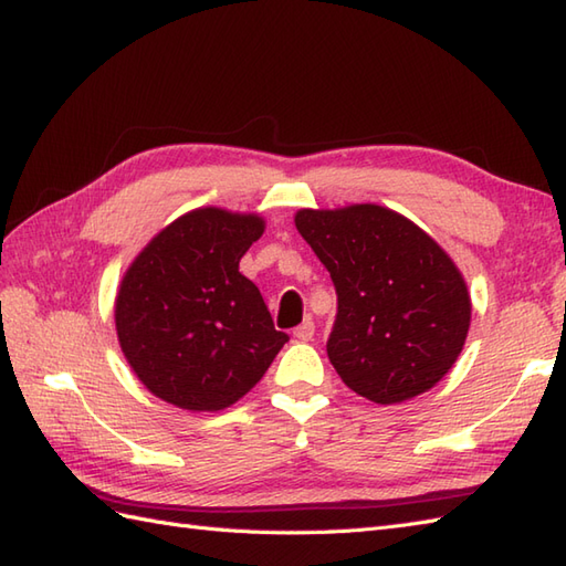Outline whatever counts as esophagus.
<instances>
[{
    "mask_svg": "<svg viewBox=\"0 0 566 566\" xmlns=\"http://www.w3.org/2000/svg\"><path fill=\"white\" fill-rule=\"evenodd\" d=\"M293 336L297 338V340H312L314 338V324L307 319V322H302L295 331H293Z\"/></svg>",
    "mask_w": 566,
    "mask_h": 566,
    "instance_id": "34e87169",
    "label": "esophagus"
}]
</instances>
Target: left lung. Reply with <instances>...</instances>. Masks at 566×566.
I'll return each mask as SVG.
<instances>
[{
    "label": "left lung",
    "mask_w": 566,
    "mask_h": 566,
    "mask_svg": "<svg viewBox=\"0 0 566 566\" xmlns=\"http://www.w3.org/2000/svg\"><path fill=\"white\" fill-rule=\"evenodd\" d=\"M295 226L336 285L326 353L343 384L381 406L430 391L471 326V295L451 256L377 203L300 209Z\"/></svg>",
    "instance_id": "left-lung-1"
}]
</instances>
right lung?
I'll return each mask as SVG.
<instances>
[{"label": "right lung", "mask_w": 566, "mask_h": 566, "mask_svg": "<svg viewBox=\"0 0 566 566\" xmlns=\"http://www.w3.org/2000/svg\"><path fill=\"white\" fill-rule=\"evenodd\" d=\"M264 228L256 213L203 206L165 226L122 275L119 348L165 403L189 412L238 403L287 340L240 273Z\"/></svg>", "instance_id": "obj_1"}]
</instances>
